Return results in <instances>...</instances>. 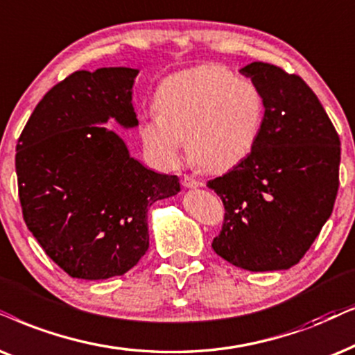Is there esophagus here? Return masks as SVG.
<instances>
[{"label": "esophagus", "instance_id": "1", "mask_svg": "<svg viewBox=\"0 0 355 355\" xmlns=\"http://www.w3.org/2000/svg\"><path fill=\"white\" fill-rule=\"evenodd\" d=\"M182 186L184 187H187V189H196V187H200L202 186V182L200 181H197L196 178H192V176H184L182 178Z\"/></svg>", "mask_w": 355, "mask_h": 355}]
</instances>
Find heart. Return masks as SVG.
I'll return each mask as SVG.
<instances>
[{"label": "heart", "mask_w": 355, "mask_h": 355, "mask_svg": "<svg viewBox=\"0 0 355 355\" xmlns=\"http://www.w3.org/2000/svg\"><path fill=\"white\" fill-rule=\"evenodd\" d=\"M156 114L141 121V140L156 163L173 168L187 153L197 166L220 173L233 168L259 138L264 101L246 78L223 67L202 65L161 81Z\"/></svg>", "instance_id": "obj_1"}]
</instances>
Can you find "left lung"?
Returning a JSON list of instances; mask_svg holds the SVG:
<instances>
[{
	"label": "left lung",
	"instance_id": "1",
	"mask_svg": "<svg viewBox=\"0 0 355 355\" xmlns=\"http://www.w3.org/2000/svg\"><path fill=\"white\" fill-rule=\"evenodd\" d=\"M264 101L254 148L207 182L225 205L211 248L236 268L290 269L331 217L339 187L340 141L310 86L270 63L239 70Z\"/></svg>",
	"mask_w": 355,
	"mask_h": 355
}]
</instances>
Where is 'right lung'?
I'll list each match as a JSON object with an SVG mask.
<instances>
[{
	"label": "right lung",
	"mask_w": 355,
	"mask_h": 355,
	"mask_svg": "<svg viewBox=\"0 0 355 355\" xmlns=\"http://www.w3.org/2000/svg\"><path fill=\"white\" fill-rule=\"evenodd\" d=\"M138 70L75 71L35 105L16 153L24 222L68 275L110 279L130 270L148 250V209L181 191L178 176L132 158L114 119L138 125L132 89Z\"/></svg>",
	"instance_id": "add662e5"
}]
</instances>
